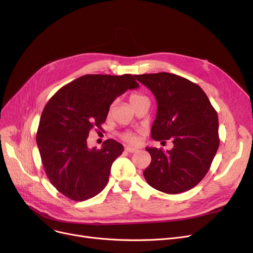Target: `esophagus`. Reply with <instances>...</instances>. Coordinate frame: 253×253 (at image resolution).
<instances>
[{
    "label": "esophagus",
    "instance_id": "34e87169",
    "mask_svg": "<svg viewBox=\"0 0 253 253\" xmlns=\"http://www.w3.org/2000/svg\"><path fill=\"white\" fill-rule=\"evenodd\" d=\"M126 150L127 152H130V153H133V152L138 151V149H137V148H135V147H131V146H126Z\"/></svg>",
    "mask_w": 253,
    "mask_h": 253
}]
</instances>
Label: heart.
I'll return each instance as SVG.
<instances>
[{"mask_svg":"<svg viewBox=\"0 0 253 253\" xmlns=\"http://www.w3.org/2000/svg\"><path fill=\"white\" fill-rule=\"evenodd\" d=\"M142 98H145V97H144L143 94H141L139 92H134V93L130 94L129 102L131 104V103H134V102H136V101H138ZM122 139L124 141H126V143H129V144H138L139 143V138L134 133H125V134L122 135Z\"/></svg>","mask_w":253,"mask_h":253,"instance_id":"1","label":"heart"}]
</instances>
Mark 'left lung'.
Instances as JSON below:
<instances>
[{
  "instance_id": "obj_1",
  "label": "left lung",
  "mask_w": 253,
  "mask_h": 253,
  "mask_svg": "<svg viewBox=\"0 0 253 253\" xmlns=\"http://www.w3.org/2000/svg\"><path fill=\"white\" fill-rule=\"evenodd\" d=\"M135 77L158 102L152 139H171L174 144L167 151L146 147L151 163L143 173L144 178L166 194H180L195 187L208 173L219 146L217 112L198 84L181 76L161 72Z\"/></svg>"
}]
</instances>
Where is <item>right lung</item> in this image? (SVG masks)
<instances>
[{
	"label": "right lung",
	"instance_id": "right-lung-1",
	"mask_svg": "<svg viewBox=\"0 0 253 253\" xmlns=\"http://www.w3.org/2000/svg\"><path fill=\"white\" fill-rule=\"evenodd\" d=\"M139 86L135 76L84 75L57 90L42 112L37 145L46 176L67 198L82 202L105 188L124 146L113 139L88 148L92 129H102L112 102Z\"/></svg>",
	"mask_w": 253,
	"mask_h": 253
}]
</instances>
